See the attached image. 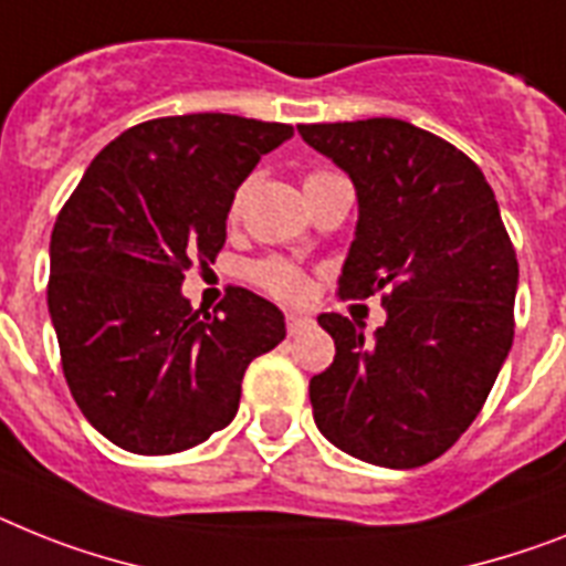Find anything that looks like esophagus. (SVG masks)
<instances>
[{
    "instance_id": "1",
    "label": "esophagus",
    "mask_w": 566,
    "mask_h": 566,
    "mask_svg": "<svg viewBox=\"0 0 566 566\" xmlns=\"http://www.w3.org/2000/svg\"><path fill=\"white\" fill-rule=\"evenodd\" d=\"M312 324L310 315H303V312H286V329L289 335H297L301 329H306V326Z\"/></svg>"
}]
</instances>
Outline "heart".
<instances>
[{
    "label": "heart",
    "instance_id": "obj_1",
    "mask_svg": "<svg viewBox=\"0 0 566 566\" xmlns=\"http://www.w3.org/2000/svg\"><path fill=\"white\" fill-rule=\"evenodd\" d=\"M335 172L329 170H310L306 172V179H303V188H312L317 181L329 179ZM242 199H245V188H240L233 193L231 208H228V217L237 219L242 210ZM249 277L254 286H260L263 292H269L272 297H280V301H301L310 283L303 277V272L297 265H292L283 256H265V260H256L254 265L249 269Z\"/></svg>",
    "mask_w": 566,
    "mask_h": 566
}]
</instances>
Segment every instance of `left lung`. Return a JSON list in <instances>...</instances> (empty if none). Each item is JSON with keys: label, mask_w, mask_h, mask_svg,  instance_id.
I'll return each instance as SVG.
<instances>
[{"label": "left lung", "mask_w": 566, "mask_h": 566, "mask_svg": "<svg viewBox=\"0 0 566 566\" xmlns=\"http://www.w3.org/2000/svg\"><path fill=\"white\" fill-rule=\"evenodd\" d=\"M349 172L358 228L338 297L381 294L376 338L344 315L317 324L335 358L312 376L317 431L385 469L437 460L469 431L515 338L517 256L483 170L399 118L301 124Z\"/></svg>", "instance_id": "1"}]
</instances>
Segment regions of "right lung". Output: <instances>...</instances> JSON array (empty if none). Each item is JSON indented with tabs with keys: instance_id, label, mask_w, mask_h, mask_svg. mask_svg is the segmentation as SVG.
<instances>
[{
	"instance_id": "add662e5",
	"label": "right lung",
	"mask_w": 566,
	"mask_h": 566,
	"mask_svg": "<svg viewBox=\"0 0 566 566\" xmlns=\"http://www.w3.org/2000/svg\"><path fill=\"white\" fill-rule=\"evenodd\" d=\"M292 126L222 112L129 126L86 167L51 231L49 312L83 417L133 454L226 428L242 376L286 338L283 312L231 286L213 315L181 297L226 245L231 199Z\"/></svg>"
}]
</instances>
